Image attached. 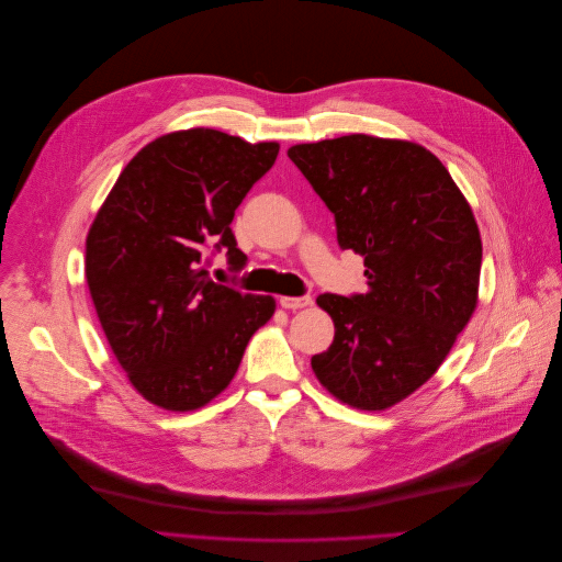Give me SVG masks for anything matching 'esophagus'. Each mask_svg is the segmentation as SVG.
<instances>
[{
	"instance_id": "esophagus-1",
	"label": "esophagus",
	"mask_w": 562,
	"mask_h": 562,
	"mask_svg": "<svg viewBox=\"0 0 562 562\" xmlns=\"http://www.w3.org/2000/svg\"><path fill=\"white\" fill-rule=\"evenodd\" d=\"M279 304L288 311H297V308H306L313 304V300L308 295H302V297H281Z\"/></svg>"
}]
</instances>
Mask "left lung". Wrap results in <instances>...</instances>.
Instances as JSON below:
<instances>
[{"instance_id":"obj_1","label":"left lung","mask_w":562,"mask_h":562,"mask_svg":"<svg viewBox=\"0 0 562 562\" xmlns=\"http://www.w3.org/2000/svg\"><path fill=\"white\" fill-rule=\"evenodd\" d=\"M288 157L331 210L338 247L363 256L368 285L317 297L336 334L313 372L342 403L386 409L435 375L475 311L483 243L473 212L412 142L347 135Z\"/></svg>"}]
</instances>
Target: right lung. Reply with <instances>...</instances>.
I'll list each match as a JSON object with an SVG mask.
<instances>
[{
    "instance_id": "obj_1",
    "label": "right lung",
    "mask_w": 562,
    "mask_h": 562,
    "mask_svg": "<svg viewBox=\"0 0 562 562\" xmlns=\"http://www.w3.org/2000/svg\"><path fill=\"white\" fill-rule=\"evenodd\" d=\"M279 144L226 132H171L119 176L87 237V283L121 368L148 403L192 412L220 395L249 338L272 317L267 295L215 283L210 256L243 270L231 222L272 169Z\"/></svg>"
}]
</instances>
